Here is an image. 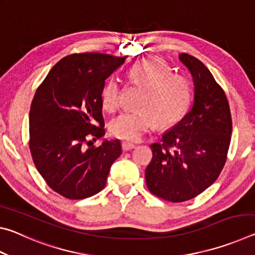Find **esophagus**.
Returning <instances> with one entry per match:
<instances>
[{"label":"esophagus","mask_w":255,"mask_h":255,"mask_svg":"<svg viewBox=\"0 0 255 255\" xmlns=\"http://www.w3.org/2000/svg\"><path fill=\"white\" fill-rule=\"evenodd\" d=\"M123 149L124 150H130V149H133L136 147V145L135 144H132V143H127V141H125V143H123Z\"/></svg>","instance_id":"1"}]
</instances>
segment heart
I'll return each mask as SVG.
<instances>
[{
    "label": "heart",
    "mask_w": 255,
    "mask_h": 255,
    "mask_svg": "<svg viewBox=\"0 0 255 255\" xmlns=\"http://www.w3.org/2000/svg\"><path fill=\"white\" fill-rule=\"evenodd\" d=\"M129 76L145 88L138 102L140 109L126 111L110 124L112 135L120 139L136 141L153 129L156 120L166 127L179 122L191 98V89L184 76L171 73V68L159 58H146L133 64ZM103 109L116 111L122 103V88L117 79L108 80L101 90Z\"/></svg>",
    "instance_id": "heart-1"
}]
</instances>
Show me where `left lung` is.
Masks as SVG:
<instances>
[{
  "label": "left lung",
  "instance_id": "1",
  "mask_svg": "<svg viewBox=\"0 0 255 255\" xmlns=\"http://www.w3.org/2000/svg\"><path fill=\"white\" fill-rule=\"evenodd\" d=\"M193 79L195 94L184 117L150 145L153 158L146 167L147 188L171 202L200 195L225 165L231 144L232 117L223 89L199 59L180 54Z\"/></svg>",
  "mask_w": 255,
  "mask_h": 255
}]
</instances>
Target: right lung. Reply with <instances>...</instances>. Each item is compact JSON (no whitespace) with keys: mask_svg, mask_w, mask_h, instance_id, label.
I'll list each match as a JSON object with an SVG mask.
<instances>
[{"mask_svg":"<svg viewBox=\"0 0 255 255\" xmlns=\"http://www.w3.org/2000/svg\"><path fill=\"white\" fill-rule=\"evenodd\" d=\"M125 57L84 53L59 60L37 89L29 114L30 152L47 184L68 199H84L105 188L120 154L118 139L105 136L101 90Z\"/></svg>","mask_w":255,"mask_h":255,"instance_id":"obj_1","label":"right lung"}]
</instances>
